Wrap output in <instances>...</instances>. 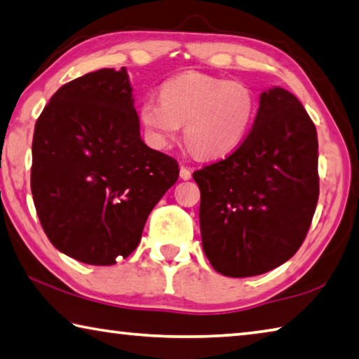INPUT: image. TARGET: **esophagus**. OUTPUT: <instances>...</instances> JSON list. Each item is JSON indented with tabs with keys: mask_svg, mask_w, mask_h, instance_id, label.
I'll return each mask as SVG.
<instances>
[{
	"mask_svg": "<svg viewBox=\"0 0 359 359\" xmlns=\"http://www.w3.org/2000/svg\"><path fill=\"white\" fill-rule=\"evenodd\" d=\"M180 179L184 180H190L191 179V171L185 166H180Z\"/></svg>",
	"mask_w": 359,
	"mask_h": 359,
	"instance_id": "esophagus-1",
	"label": "esophagus"
}]
</instances>
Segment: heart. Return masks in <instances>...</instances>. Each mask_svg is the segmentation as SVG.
<instances>
[{
  "mask_svg": "<svg viewBox=\"0 0 359 359\" xmlns=\"http://www.w3.org/2000/svg\"><path fill=\"white\" fill-rule=\"evenodd\" d=\"M257 115V96L239 81L190 71L163 83L160 100L145 98L137 117L149 142L168 149L185 125V139L205 160L223 158L239 147Z\"/></svg>",
  "mask_w": 359,
  "mask_h": 359,
  "instance_id": "1",
  "label": "heart"
}]
</instances>
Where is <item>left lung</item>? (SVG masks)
<instances>
[{
    "label": "left lung",
    "mask_w": 359,
    "mask_h": 359,
    "mask_svg": "<svg viewBox=\"0 0 359 359\" xmlns=\"http://www.w3.org/2000/svg\"><path fill=\"white\" fill-rule=\"evenodd\" d=\"M199 226L212 267L228 277L264 274L299 250L318 201V139L287 90L261 93L252 131L233 154L193 172Z\"/></svg>",
    "instance_id": "left-lung-1"
}]
</instances>
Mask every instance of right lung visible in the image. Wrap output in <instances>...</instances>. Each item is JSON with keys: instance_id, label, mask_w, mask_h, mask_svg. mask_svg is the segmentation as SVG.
I'll use <instances>...</instances> for the list:
<instances>
[{"instance_id": "obj_1", "label": "right lung", "mask_w": 359, "mask_h": 359, "mask_svg": "<svg viewBox=\"0 0 359 359\" xmlns=\"http://www.w3.org/2000/svg\"><path fill=\"white\" fill-rule=\"evenodd\" d=\"M125 68L65 83L39 115L32 193L60 252L111 266L135 252L147 217L179 177L172 156L141 139Z\"/></svg>"}]
</instances>
